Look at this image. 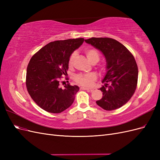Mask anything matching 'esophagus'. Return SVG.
<instances>
[{"label":"esophagus","mask_w":160,"mask_h":160,"mask_svg":"<svg viewBox=\"0 0 160 160\" xmlns=\"http://www.w3.org/2000/svg\"><path fill=\"white\" fill-rule=\"evenodd\" d=\"M81 89H82V90H86V91H90V92H92V91H93L92 89L86 88H84V87H83V88H81Z\"/></svg>","instance_id":"34e87169"}]
</instances>
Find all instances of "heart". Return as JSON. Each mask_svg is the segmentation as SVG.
<instances>
[{"instance_id":"b5f03b06","label":"heart","mask_w":160,"mask_h":160,"mask_svg":"<svg viewBox=\"0 0 160 160\" xmlns=\"http://www.w3.org/2000/svg\"><path fill=\"white\" fill-rule=\"evenodd\" d=\"M85 55L88 57V60L91 63H96L99 60L100 55L99 52L93 48H89L85 51ZM76 52H72L69 56L68 63L69 67H72L74 64V61L76 57ZM101 69H103V67H101ZM96 77L93 74H78L75 77V80L77 83L84 86V87H90L93 85V82L95 81Z\"/></svg>"}]
</instances>
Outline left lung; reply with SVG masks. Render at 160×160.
I'll return each mask as SVG.
<instances>
[{"instance_id": "8db88e82", "label": "left lung", "mask_w": 160, "mask_h": 160, "mask_svg": "<svg viewBox=\"0 0 160 160\" xmlns=\"http://www.w3.org/2000/svg\"><path fill=\"white\" fill-rule=\"evenodd\" d=\"M85 41L102 52L107 61V73L102 81L105 85L100 88L103 97L96 103L107 111L122 107L137 88L138 68L133 55L113 38L92 37Z\"/></svg>"}]
</instances>
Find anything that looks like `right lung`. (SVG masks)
Segmentation results:
<instances>
[{
    "mask_svg": "<svg viewBox=\"0 0 160 160\" xmlns=\"http://www.w3.org/2000/svg\"><path fill=\"white\" fill-rule=\"evenodd\" d=\"M83 41L78 38L51 42L31 57L27 69V89L43 110L59 113L73 103L79 87L67 83L61 88L64 81L61 79L67 75L69 56Z\"/></svg>",
    "mask_w": 160,
    "mask_h": 160,
    "instance_id": "add662e5",
    "label": "right lung"
}]
</instances>
